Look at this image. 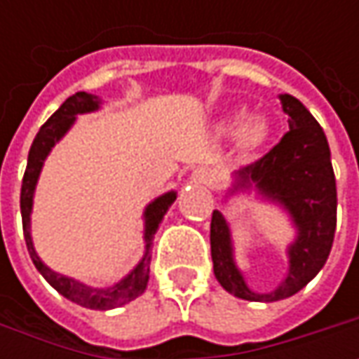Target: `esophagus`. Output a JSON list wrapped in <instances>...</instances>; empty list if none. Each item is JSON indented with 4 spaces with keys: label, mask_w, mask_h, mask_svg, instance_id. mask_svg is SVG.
<instances>
[{
    "label": "esophagus",
    "mask_w": 359,
    "mask_h": 359,
    "mask_svg": "<svg viewBox=\"0 0 359 359\" xmlns=\"http://www.w3.org/2000/svg\"><path fill=\"white\" fill-rule=\"evenodd\" d=\"M191 180L196 184H203V186H212L215 182V173L210 168H198L196 172L191 173Z\"/></svg>",
    "instance_id": "esophagus-1"
}]
</instances>
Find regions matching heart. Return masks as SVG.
Returning <instances> with one entry per match:
<instances>
[{
    "instance_id": "1",
    "label": "heart",
    "mask_w": 359,
    "mask_h": 359,
    "mask_svg": "<svg viewBox=\"0 0 359 359\" xmlns=\"http://www.w3.org/2000/svg\"><path fill=\"white\" fill-rule=\"evenodd\" d=\"M236 126H238V118L231 119V121L226 123V131L233 130ZM268 135V121L264 118H254L250 119V121H245L240 130H238V133H236V142H238V147L243 149V151H254V149H257V147H262V145L266 144Z\"/></svg>"
}]
</instances>
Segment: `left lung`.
<instances>
[{
	"label": "left lung",
	"mask_w": 359,
	"mask_h": 359,
	"mask_svg": "<svg viewBox=\"0 0 359 359\" xmlns=\"http://www.w3.org/2000/svg\"><path fill=\"white\" fill-rule=\"evenodd\" d=\"M290 131L255 163L233 173L228 196L255 189L262 200L278 203L290 215L296 240L285 250V278L271 292H254L233 259L231 229L222 212L214 210L210 243L215 280L236 297L248 302H278L297 294L318 276L330 255L336 233V177L324 130L294 95H280Z\"/></svg>",
	"instance_id": "left-lung-1"
}]
</instances>
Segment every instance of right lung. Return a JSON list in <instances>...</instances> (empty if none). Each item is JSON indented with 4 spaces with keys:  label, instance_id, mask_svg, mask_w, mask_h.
<instances>
[{
    "label": "right lung",
    "instance_id": "obj_1",
    "mask_svg": "<svg viewBox=\"0 0 359 359\" xmlns=\"http://www.w3.org/2000/svg\"><path fill=\"white\" fill-rule=\"evenodd\" d=\"M102 105V100L97 95H91L86 91H77L76 95L67 97L62 104V107L51 116V118L39 128L35 135L34 144L29 147V156H27V168L23 173V182H21V219H23V236L27 243V252L34 262L37 271L48 280V283L57 290L63 297H67L69 302H74L77 306L90 308V310H114L123 304H128L137 296H142L149 282V262H151V243L154 236L158 231L159 224L163 219V215L168 214L170 205H172L177 194L175 191H165L154 201H149L144 210V241L145 252L144 257L137 262V266L131 269L126 278H121L119 282L107 287H93L88 283L79 282L76 278H67L63 273H57L51 268H48L41 257L37 255L32 240V210H34V194L39 173L43 168V161L49 156L51 147L62 140L67 131L72 130V126L76 123L77 116L81 114H91L97 111Z\"/></svg>",
    "mask_w": 359,
    "mask_h": 359
}]
</instances>
